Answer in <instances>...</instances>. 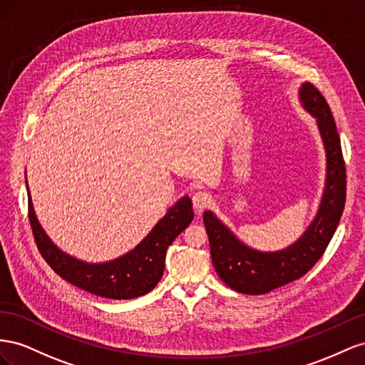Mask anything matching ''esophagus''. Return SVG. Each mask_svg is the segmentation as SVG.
<instances>
[{
  "label": "esophagus",
  "instance_id": "34e87169",
  "mask_svg": "<svg viewBox=\"0 0 365 365\" xmlns=\"http://www.w3.org/2000/svg\"><path fill=\"white\" fill-rule=\"evenodd\" d=\"M192 203H194V207L197 211H202L205 210L206 206H210L211 203V195L205 192V191H197L194 195H192Z\"/></svg>",
  "mask_w": 365,
  "mask_h": 365
}]
</instances>
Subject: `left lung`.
I'll return each instance as SVG.
<instances>
[{
	"label": "left lung",
	"instance_id": "left-lung-1",
	"mask_svg": "<svg viewBox=\"0 0 365 365\" xmlns=\"http://www.w3.org/2000/svg\"><path fill=\"white\" fill-rule=\"evenodd\" d=\"M298 96L303 108L317 119L326 151L324 191L317 215L303 235L284 249L263 252L243 243L212 211L203 214L217 274L240 294L263 295L307 274L324 254L344 211L346 165L329 103L310 82L301 84Z\"/></svg>",
	"mask_w": 365,
	"mask_h": 365
}]
</instances>
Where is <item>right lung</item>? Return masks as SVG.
<instances>
[{
  "instance_id": "obj_1",
  "label": "right lung",
  "mask_w": 365,
  "mask_h": 365,
  "mask_svg": "<svg viewBox=\"0 0 365 365\" xmlns=\"http://www.w3.org/2000/svg\"><path fill=\"white\" fill-rule=\"evenodd\" d=\"M27 197L29 220L35 242L50 267L70 284L93 295L111 299H131L151 292L163 275L165 257L170 245L194 218L192 202L188 195H183L130 252L110 262L87 263L61 251L50 240L35 214L29 185Z\"/></svg>"
}]
</instances>
